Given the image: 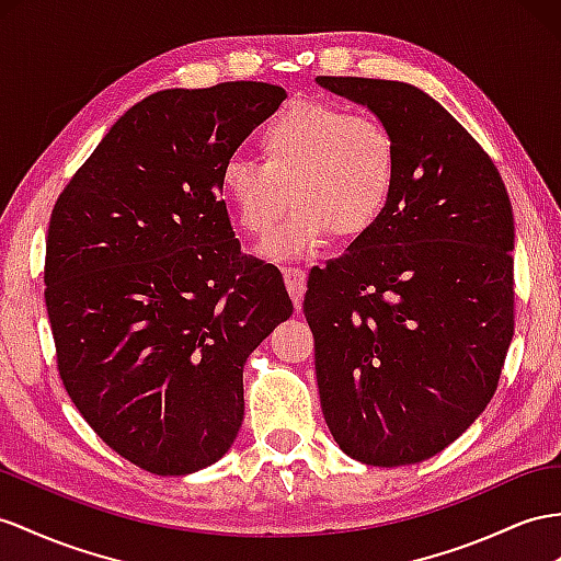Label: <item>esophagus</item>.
I'll return each mask as SVG.
<instances>
[{
    "label": "esophagus",
    "mask_w": 561,
    "mask_h": 561,
    "mask_svg": "<svg viewBox=\"0 0 561 561\" xmlns=\"http://www.w3.org/2000/svg\"><path fill=\"white\" fill-rule=\"evenodd\" d=\"M306 270L300 267H286L284 270V282H286V289H289V296L294 298V306L296 310H300V304H304V296H306Z\"/></svg>",
    "instance_id": "1"
}]
</instances>
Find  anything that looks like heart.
I'll return each mask as SVG.
<instances>
[{"instance_id":"obj_1","label":"heart","mask_w":561,"mask_h":561,"mask_svg":"<svg viewBox=\"0 0 561 561\" xmlns=\"http://www.w3.org/2000/svg\"><path fill=\"white\" fill-rule=\"evenodd\" d=\"M255 158H229L218 186L237 225L267 237L291 201L298 206L277 234L261 243L270 263L304 261L336 234H369L389 208L398 182L391 133L365 113L327 102L294 99L263 123Z\"/></svg>"}]
</instances>
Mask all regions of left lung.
<instances>
[{
  "label": "left lung",
  "instance_id": "1",
  "mask_svg": "<svg viewBox=\"0 0 561 561\" xmlns=\"http://www.w3.org/2000/svg\"><path fill=\"white\" fill-rule=\"evenodd\" d=\"M391 133L379 225L312 270L304 300L324 422L363 465L434 457L491 403L514 334V215L488 153L408 82L320 76Z\"/></svg>",
  "mask_w": 561,
  "mask_h": 561
}]
</instances>
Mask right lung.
Wrapping results in <instances>:
<instances>
[{
    "label": "right lung",
    "instance_id": "obj_1",
    "mask_svg": "<svg viewBox=\"0 0 561 561\" xmlns=\"http://www.w3.org/2000/svg\"><path fill=\"white\" fill-rule=\"evenodd\" d=\"M286 92L267 82L141 99L68 182L47 234L45 300L76 408L158 477L206 469L243 422V365L294 304L241 253L220 168Z\"/></svg>",
    "mask_w": 561,
    "mask_h": 561
}]
</instances>
